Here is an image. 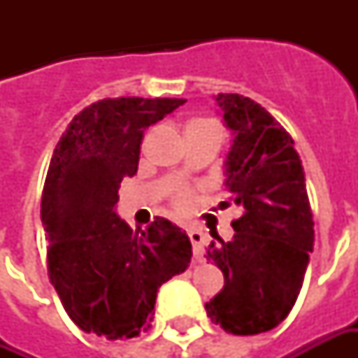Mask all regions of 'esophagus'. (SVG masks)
<instances>
[{
    "mask_svg": "<svg viewBox=\"0 0 358 358\" xmlns=\"http://www.w3.org/2000/svg\"><path fill=\"white\" fill-rule=\"evenodd\" d=\"M187 236H189V241H192V245H194V255L199 259L203 255V251H205V236H203L201 230H197V228H189L187 230Z\"/></svg>",
    "mask_w": 358,
    "mask_h": 358,
    "instance_id": "34e87169",
    "label": "esophagus"
}]
</instances>
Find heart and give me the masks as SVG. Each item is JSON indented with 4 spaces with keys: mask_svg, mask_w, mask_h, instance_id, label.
<instances>
[{
    "mask_svg": "<svg viewBox=\"0 0 358 358\" xmlns=\"http://www.w3.org/2000/svg\"><path fill=\"white\" fill-rule=\"evenodd\" d=\"M174 205H176L180 210L187 209V205H189V194H187V192H184V189H182V192H178V194H176V197H174Z\"/></svg>",
    "mask_w": 358,
    "mask_h": 358,
    "instance_id": "1",
    "label": "heart"
}]
</instances>
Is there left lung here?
Wrapping results in <instances>:
<instances>
[{
    "label": "left lung",
    "instance_id": "1",
    "mask_svg": "<svg viewBox=\"0 0 358 358\" xmlns=\"http://www.w3.org/2000/svg\"><path fill=\"white\" fill-rule=\"evenodd\" d=\"M215 101L232 132L224 186L241 217L232 241L213 234L218 243L210 241L205 257L222 270L224 287L205 308L228 334L253 336L276 328L295 305L315 222L292 136L249 97L218 94Z\"/></svg>",
    "mask_w": 358,
    "mask_h": 358
}]
</instances>
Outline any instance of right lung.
I'll return each instance as SVG.
<instances>
[{"instance_id": "1", "label": "right lung", "mask_w": 358, "mask_h": 358, "mask_svg": "<svg viewBox=\"0 0 358 358\" xmlns=\"http://www.w3.org/2000/svg\"><path fill=\"white\" fill-rule=\"evenodd\" d=\"M186 99L115 97L71 120L51 157L42 194L48 272L80 330L130 339L151 326L159 287L192 261L186 232L157 217L145 232L117 215L118 187L134 176L149 126Z\"/></svg>"}]
</instances>
